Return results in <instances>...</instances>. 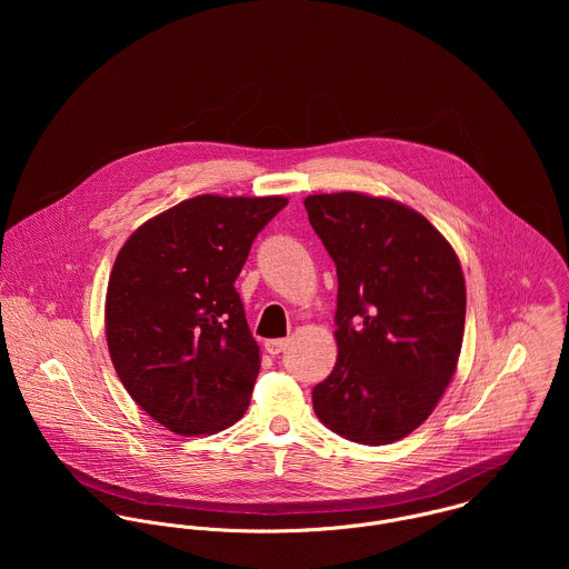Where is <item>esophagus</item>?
Instances as JSON below:
<instances>
[{
	"label": "esophagus",
	"instance_id": "obj_1",
	"mask_svg": "<svg viewBox=\"0 0 569 569\" xmlns=\"http://www.w3.org/2000/svg\"><path fill=\"white\" fill-rule=\"evenodd\" d=\"M287 346H289V339H287V337L267 339V341H264V350H267L269 355H280V352L287 350Z\"/></svg>",
	"mask_w": 569,
	"mask_h": 569
}]
</instances>
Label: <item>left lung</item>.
Returning <instances> with one entry per match:
<instances>
[{
    "mask_svg": "<svg viewBox=\"0 0 569 569\" xmlns=\"http://www.w3.org/2000/svg\"><path fill=\"white\" fill-rule=\"evenodd\" d=\"M309 221L337 269V363L313 388L328 429L390 445L427 420L449 386L467 289L453 247L403 203L311 194Z\"/></svg>",
    "mask_w": 569,
    "mask_h": 569,
    "instance_id": "1",
    "label": "left lung"
}]
</instances>
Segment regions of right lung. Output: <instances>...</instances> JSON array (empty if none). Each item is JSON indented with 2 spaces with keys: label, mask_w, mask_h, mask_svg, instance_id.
<instances>
[{
  "label": "right lung",
  "mask_w": 569,
  "mask_h": 569,
  "mask_svg": "<svg viewBox=\"0 0 569 569\" xmlns=\"http://www.w3.org/2000/svg\"><path fill=\"white\" fill-rule=\"evenodd\" d=\"M284 197L201 194L138 228L120 249L104 328L113 368L151 418L214 433L249 406L260 350L234 287Z\"/></svg>",
  "instance_id": "obj_1"
}]
</instances>
